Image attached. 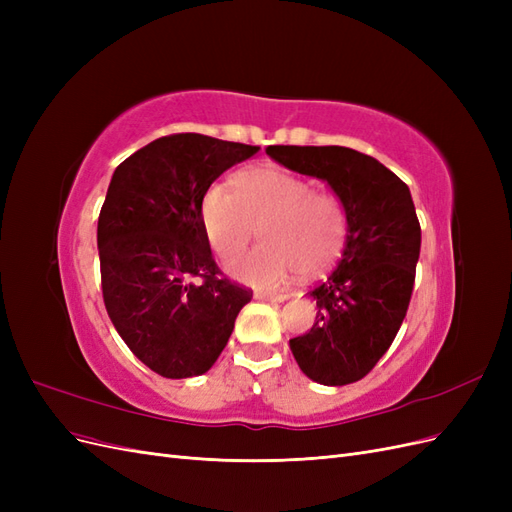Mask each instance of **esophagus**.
I'll list each match as a JSON object with an SVG mask.
<instances>
[{
	"mask_svg": "<svg viewBox=\"0 0 512 512\" xmlns=\"http://www.w3.org/2000/svg\"><path fill=\"white\" fill-rule=\"evenodd\" d=\"M256 299H260V301H273V303H284L290 294H286V292H265V290H258L256 294H254Z\"/></svg>",
	"mask_w": 512,
	"mask_h": 512,
	"instance_id": "obj_1",
	"label": "esophagus"
}]
</instances>
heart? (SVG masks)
<instances>
[{
    "label": "heart",
    "instance_id": "1",
    "mask_svg": "<svg viewBox=\"0 0 512 512\" xmlns=\"http://www.w3.org/2000/svg\"><path fill=\"white\" fill-rule=\"evenodd\" d=\"M235 191L213 183L200 203L205 237L222 258L243 252L258 226L262 243L226 265L235 280L271 288L299 271L320 275L335 265L346 243V211L337 196L275 166L243 170Z\"/></svg>",
    "mask_w": 512,
    "mask_h": 512
}]
</instances>
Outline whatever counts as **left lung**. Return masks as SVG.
<instances>
[{
	"instance_id": "obj_1",
	"label": "left lung",
	"mask_w": 512,
	"mask_h": 512,
	"mask_svg": "<svg viewBox=\"0 0 512 512\" xmlns=\"http://www.w3.org/2000/svg\"><path fill=\"white\" fill-rule=\"evenodd\" d=\"M282 166L327 181L346 211L342 260L307 292L314 327L290 339L303 374L324 386L367 376L406 318L418 254V224L408 185L376 158L348 147L271 145Z\"/></svg>"
}]
</instances>
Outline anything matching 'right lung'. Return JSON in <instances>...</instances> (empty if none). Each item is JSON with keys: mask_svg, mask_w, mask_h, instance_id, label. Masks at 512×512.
I'll return each instance as SVG.
<instances>
[{"mask_svg": "<svg viewBox=\"0 0 512 512\" xmlns=\"http://www.w3.org/2000/svg\"><path fill=\"white\" fill-rule=\"evenodd\" d=\"M260 147L203 134L162 136L123 160L98 218L104 305L138 361L164 378L205 374L252 292L220 277L200 203Z\"/></svg>", "mask_w": 512, "mask_h": 512, "instance_id": "right-lung-1", "label": "right lung"}]
</instances>
